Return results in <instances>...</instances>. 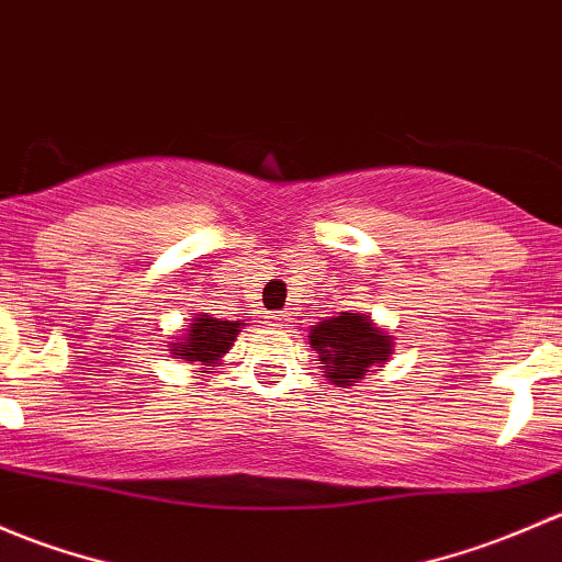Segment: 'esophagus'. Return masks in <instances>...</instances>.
Returning a JSON list of instances; mask_svg holds the SVG:
<instances>
[{"instance_id":"obj_1","label":"esophagus","mask_w":562,"mask_h":562,"mask_svg":"<svg viewBox=\"0 0 562 562\" xmlns=\"http://www.w3.org/2000/svg\"><path fill=\"white\" fill-rule=\"evenodd\" d=\"M270 319H273V324H279V327H283V324L289 322V314L286 311H273V314H270Z\"/></svg>"}]
</instances>
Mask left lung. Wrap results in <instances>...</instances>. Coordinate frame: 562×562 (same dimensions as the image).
<instances>
[{"mask_svg": "<svg viewBox=\"0 0 562 562\" xmlns=\"http://www.w3.org/2000/svg\"><path fill=\"white\" fill-rule=\"evenodd\" d=\"M311 346L319 355L322 373L338 386H351L381 362L390 360V335L373 327L368 316L340 314L311 329Z\"/></svg>", "mask_w": 562, "mask_h": 562, "instance_id": "left-lung-1", "label": "left lung"}]
</instances>
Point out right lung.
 Returning <instances> with one entry per match:
<instances>
[{
	"label": "right lung",
	"mask_w": 562,
	"mask_h": 562,
	"mask_svg": "<svg viewBox=\"0 0 562 562\" xmlns=\"http://www.w3.org/2000/svg\"><path fill=\"white\" fill-rule=\"evenodd\" d=\"M238 333L240 322H218L213 316L200 314L187 329V338H181V344H172V355H178V360L211 366L218 357L227 355Z\"/></svg>",
	"instance_id": "right-lung-1"
}]
</instances>
